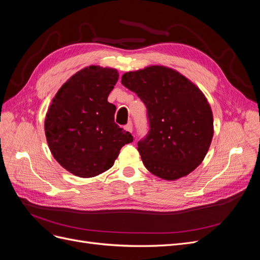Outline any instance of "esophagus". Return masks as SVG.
<instances>
[{"instance_id":"34e87169","label":"esophagus","mask_w":260,"mask_h":260,"mask_svg":"<svg viewBox=\"0 0 260 260\" xmlns=\"http://www.w3.org/2000/svg\"><path fill=\"white\" fill-rule=\"evenodd\" d=\"M125 130L129 131L130 133H132V130H133V125H132V122H129L127 125H125Z\"/></svg>"}]
</instances>
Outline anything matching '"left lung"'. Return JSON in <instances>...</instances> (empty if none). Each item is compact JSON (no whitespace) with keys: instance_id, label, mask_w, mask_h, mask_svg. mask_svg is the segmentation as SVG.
Instances as JSON below:
<instances>
[{"instance_id":"left-lung-1","label":"left lung","mask_w":260,"mask_h":260,"mask_svg":"<svg viewBox=\"0 0 260 260\" xmlns=\"http://www.w3.org/2000/svg\"><path fill=\"white\" fill-rule=\"evenodd\" d=\"M121 83L147 108L149 131L138 142L146 169L168 181L191 174L205 158L214 137V116L201 89L161 65L125 73Z\"/></svg>"}]
</instances>
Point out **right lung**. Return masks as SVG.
Segmentation results:
<instances>
[{
    "mask_svg": "<svg viewBox=\"0 0 260 260\" xmlns=\"http://www.w3.org/2000/svg\"><path fill=\"white\" fill-rule=\"evenodd\" d=\"M117 69L91 65L77 72L55 94L44 120L46 142L70 174L92 178L113 167L133 137L115 123L116 106L107 98Z\"/></svg>",
    "mask_w": 260,
    "mask_h": 260,
    "instance_id": "right-lung-1",
    "label": "right lung"
}]
</instances>
